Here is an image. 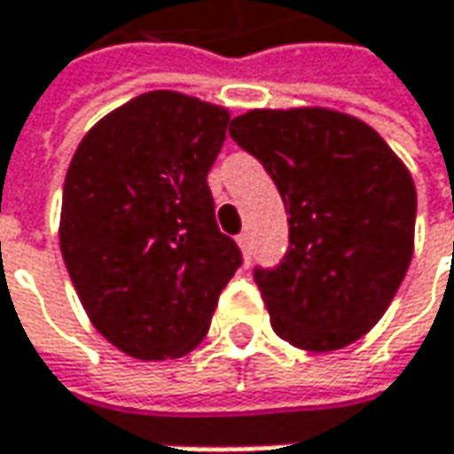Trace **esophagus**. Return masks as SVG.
Here are the masks:
<instances>
[{
    "instance_id": "esophagus-1",
    "label": "esophagus",
    "mask_w": 454,
    "mask_h": 454,
    "mask_svg": "<svg viewBox=\"0 0 454 454\" xmlns=\"http://www.w3.org/2000/svg\"><path fill=\"white\" fill-rule=\"evenodd\" d=\"M239 247H241V252H244V257H249V252H252V236L249 233H239Z\"/></svg>"
}]
</instances>
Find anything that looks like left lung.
<instances>
[{
	"label": "left lung",
	"instance_id": "8db88e82",
	"mask_svg": "<svg viewBox=\"0 0 454 454\" xmlns=\"http://www.w3.org/2000/svg\"><path fill=\"white\" fill-rule=\"evenodd\" d=\"M228 134L262 162L289 213L284 260L254 268L273 331L310 352L357 341L408 273V168L371 126L323 107L249 110Z\"/></svg>",
	"mask_w": 454,
	"mask_h": 454
}]
</instances>
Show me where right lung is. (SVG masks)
<instances>
[{
  "mask_svg": "<svg viewBox=\"0 0 454 454\" xmlns=\"http://www.w3.org/2000/svg\"><path fill=\"white\" fill-rule=\"evenodd\" d=\"M228 121L218 105L149 91L105 115L70 160L62 260L94 328L131 357L192 352L241 265L207 186Z\"/></svg>",
  "mask_w": 454,
  "mask_h": 454,
  "instance_id": "obj_1",
  "label": "right lung"
}]
</instances>
